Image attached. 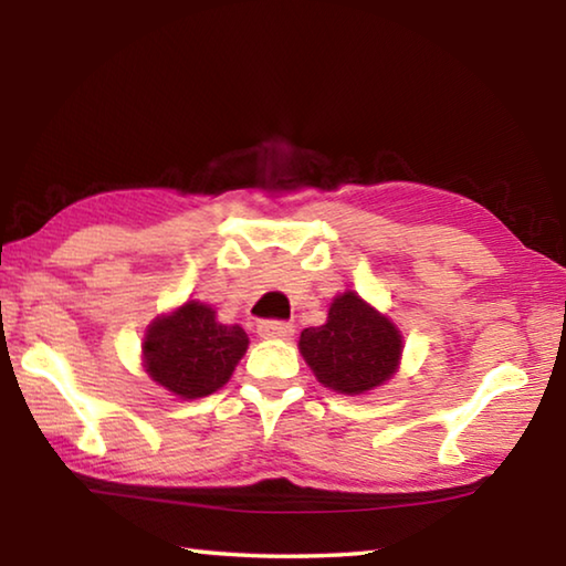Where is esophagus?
Returning a JSON list of instances; mask_svg holds the SVG:
<instances>
[{
    "label": "esophagus",
    "mask_w": 566,
    "mask_h": 566,
    "mask_svg": "<svg viewBox=\"0 0 566 566\" xmlns=\"http://www.w3.org/2000/svg\"><path fill=\"white\" fill-rule=\"evenodd\" d=\"M256 332H260L262 339H290L294 334V327H292V324H286V322L266 319V322H260Z\"/></svg>",
    "instance_id": "obj_1"
}]
</instances>
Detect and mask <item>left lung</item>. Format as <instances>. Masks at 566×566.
<instances>
[{
    "instance_id": "obj_1",
    "label": "left lung",
    "mask_w": 566,
    "mask_h": 566,
    "mask_svg": "<svg viewBox=\"0 0 566 566\" xmlns=\"http://www.w3.org/2000/svg\"><path fill=\"white\" fill-rule=\"evenodd\" d=\"M405 337L387 314L357 292L332 300L327 322L300 334V352L319 385L337 395H367L397 375Z\"/></svg>"
}]
</instances>
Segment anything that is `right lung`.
<instances>
[{
    "label": "right lung",
    "instance_id": "1",
    "mask_svg": "<svg viewBox=\"0 0 566 566\" xmlns=\"http://www.w3.org/2000/svg\"><path fill=\"white\" fill-rule=\"evenodd\" d=\"M247 347L239 324H222L212 306L189 300L149 324L142 367L175 397L199 399L227 385Z\"/></svg>",
    "mask_w": 566,
    "mask_h": 566
}]
</instances>
